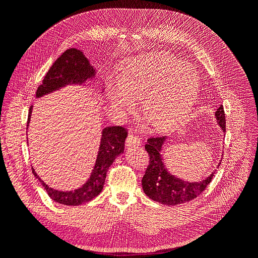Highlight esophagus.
Instances as JSON below:
<instances>
[{
    "mask_svg": "<svg viewBox=\"0 0 258 258\" xmlns=\"http://www.w3.org/2000/svg\"><path fill=\"white\" fill-rule=\"evenodd\" d=\"M141 143V140H140L138 137H136L134 134H129L127 139H126V146L130 147V146H135V145H140Z\"/></svg>",
    "mask_w": 258,
    "mask_h": 258,
    "instance_id": "34e87169",
    "label": "esophagus"
}]
</instances>
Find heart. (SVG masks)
Listing matches in <instances>:
<instances>
[{"label": "heart", "mask_w": 258, "mask_h": 258, "mask_svg": "<svg viewBox=\"0 0 258 258\" xmlns=\"http://www.w3.org/2000/svg\"><path fill=\"white\" fill-rule=\"evenodd\" d=\"M195 70L168 53L139 57L129 67L122 85L108 88V100L118 112L132 110L142 100L141 111L155 129H165L188 113L198 95Z\"/></svg>", "instance_id": "obj_1"}]
</instances>
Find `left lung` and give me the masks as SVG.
<instances>
[{
	"label": "left lung",
	"instance_id": "8db88e82",
	"mask_svg": "<svg viewBox=\"0 0 258 258\" xmlns=\"http://www.w3.org/2000/svg\"><path fill=\"white\" fill-rule=\"evenodd\" d=\"M215 118L218 126L225 132L226 120L223 105L216 110ZM167 136H157L147 140L145 150L150 155V163L142 178V188L147 197L161 205H182L197 198L212 181L215 172L213 171L199 182H187L171 174L163 163L161 156L163 144L167 142ZM220 165L221 161L218 162L217 168Z\"/></svg>",
	"mask_w": 258,
	"mask_h": 258
}]
</instances>
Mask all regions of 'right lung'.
I'll use <instances>...</instances> for the list:
<instances>
[{
	"label": "right lung",
	"instance_id": "obj_1",
	"mask_svg": "<svg viewBox=\"0 0 258 258\" xmlns=\"http://www.w3.org/2000/svg\"><path fill=\"white\" fill-rule=\"evenodd\" d=\"M97 71L89 60L85 57L82 50L70 48L53 62L49 71L45 75L42 85L36 90V98H42L46 95L66 87L68 85H85L87 82L97 80ZM104 87L102 88L103 92ZM33 105L30 107L28 116V126L32 114ZM127 138V130L120 126L105 127L102 130L99 151L95 166L91 171L89 178L79 188L74 190L62 191L53 189L46 184L37 175L35 170L32 171L36 178L41 182L48 196L60 205L80 206L92 200L102 191L105 182L106 172L112 163L123 153L124 140Z\"/></svg>",
	"mask_w": 258,
	"mask_h": 258
}]
</instances>
